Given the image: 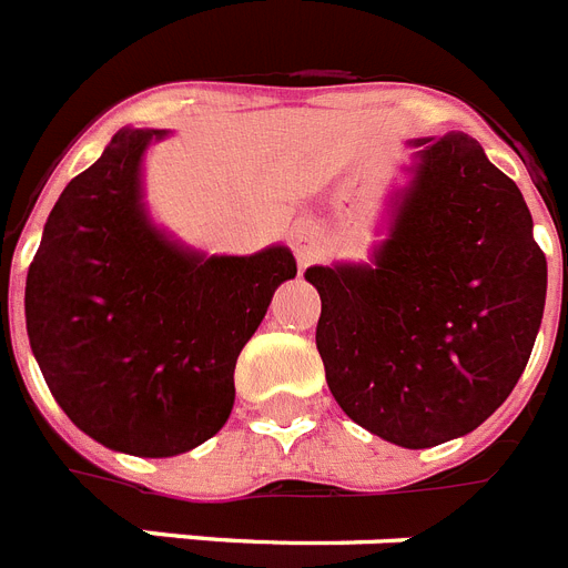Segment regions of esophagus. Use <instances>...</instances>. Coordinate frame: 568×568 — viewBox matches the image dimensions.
<instances>
[{
    "mask_svg": "<svg viewBox=\"0 0 568 568\" xmlns=\"http://www.w3.org/2000/svg\"><path fill=\"white\" fill-rule=\"evenodd\" d=\"M292 247L300 265L315 262L317 256H321V251H324L321 236H317V230L312 227V224H297V227L292 230Z\"/></svg>",
    "mask_w": 568,
    "mask_h": 568,
    "instance_id": "obj_1",
    "label": "esophagus"
}]
</instances>
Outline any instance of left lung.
I'll use <instances>...</instances> for the list:
<instances>
[{
    "label": "left lung",
    "mask_w": 568,
    "mask_h": 568,
    "mask_svg": "<svg viewBox=\"0 0 568 568\" xmlns=\"http://www.w3.org/2000/svg\"><path fill=\"white\" fill-rule=\"evenodd\" d=\"M371 262L312 265L317 353L349 419L405 449L469 435L510 396L546 308V253L473 136L412 140Z\"/></svg>",
    "instance_id": "1"
}]
</instances>
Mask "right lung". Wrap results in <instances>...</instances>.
Returning <instances> with one entry per match:
<instances>
[{
    "label": "right lung",
    "instance_id": "right-lung-1",
    "mask_svg": "<svg viewBox=\"0 0 568 568\" xmlns=\"http://www.w3.org/2000/svg\"><path fill=\"white\" fill-rule=\"evenodd\" d=\"M165 133L122 128L69 180L26 280L52 396L84 435L136 458L195 449L227 423L239 353L297 274L285 244L206 256L156 227L142 160Z\"/></svg>",
    "mask_w": 568,
    "mask_h": 568
}]
</instances>
